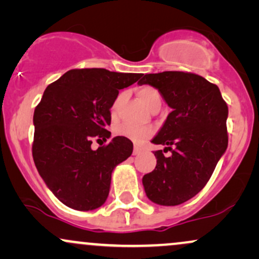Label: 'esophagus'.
<instances>
[{
  "mask_svg": "<svg viewBox=\"0 0 259 259\" xmlns=\"http://www.w3.org/2000/svg\"><path fill=\"white\" fill-rule=\"evenodd\" d=\"M141 148H140L139 146H135V147H134V151H133V154H134V156H138V154H140V153H141Z\"/></svg>",
  "mask_w": 259,
  "mask_h": 259,
  "instance_id": "obj_1",
  "label": "esophagus"
}]
</instances>
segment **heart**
Listing matches in <instances>:
<instances>
[{
    "mask_svg": "<svg viewBox=\"0 0 259 259\" xmlns=\"http://www.w3.org/2000/svg\"><path fill=\"white\" fill-rule=\"evenodd\" d=\"M138 96L140 101L147 107L148 109H151L154 106H160L162 105V96H160L159 91L157 89L152 88V86H141L138 90ZM121 96H118L117 100L114 101L112 106V112L115 111L118 103H119ZM115 135L121 136V138H125L130 141L136 142H142L144 140L150 138L153 134V129L150 126H139L135 124L130 123H121L115 125L114 127Z\"/></svg>",
    "mask_w": 259,
    "mask_h": 259,
    "instance_id": "b5f03b06",
    "label": "heart"
}]
</instances>
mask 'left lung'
Masks as SVG:
<instances>
[{
  "label": "left lung",
  "instance_id": "left-lung-1",
  "mask_svg": "<svg viewBox=\"0 0 259 259\" xmlns=\"http://www.w3.org/2000/svg\"><path fill=\"white\" fill-rule=\"evenodd\" d=\"M170 107L164 124L152 139L171 152H154L157 165L144 175L145 192L153 203L178 206L203 189L228 147V106L218 86L202 76L163 72L140 76Z\"/></svg>",
  "mask_w": 259,
  "mask_h": 259
}]
</instances>
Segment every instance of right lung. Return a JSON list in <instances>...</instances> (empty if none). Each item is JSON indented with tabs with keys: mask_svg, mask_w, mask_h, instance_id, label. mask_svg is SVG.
I'll return each instance as SVG.
<instances>
[{
	"mask_svg": "<svg viewBox=\"0 0 259 259\" xmlns=\"http://www.w3.org/2000/svg\"><path fill=\"white\" fill-rule=\"evenodd\" d=\"M140 76L103 68L73 69L45 90L32 119V157L45 184L67 207L92 210L102 206L113 170L132 156L133 142L121 136L97 150L91 144L111 138L106 129L109 109L119 90Z\"/></svg>",
	"mask_w": 259,
	"mask_h": 259,
	"instance_id": "1",
	"label": "right lung"
}]
</instances>
